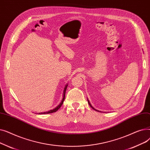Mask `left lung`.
<instances>
[{"instance_id": "1", "label": "left lung", "mask_w": 150, "mask_h": 150, "mask_svg": "<svg viewBox=\"0 0 150 150\" xmlns=\"http://www.w3.org/2000/svg\"><path fill=\"white\" fill-rule=\"evenodd\" d=\"M88 103H89V106H91V108H92V109H94V110H96V111H98V112H101V111H98V110H97V109H95V108H93V106H92V105H91V103H90V101H89V100H88Z\"/></svg>"}]
</instances>
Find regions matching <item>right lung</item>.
Instances as JSON below:
<instances>
[{"label": "right lung", "mask_w": 150, "mask_h": 150, "mask_svg": "<svg viewBox=\"0 0 150 150\" xmlns=\"http://www.w3.org/2000/svg\"><path fill=\"white\" fill-rule=\"evenodd\" d=\"M67 86H68V84H66V85L65 86V87L64 88V91H63V93H62V98L61 100V101L60 102V103L56 107L54 108V109H51L50 110V111H46V112H39L38 114H50V113H53V112H54L57 111L58 110L61 108V106H62L63 102H64V100L65 99V95H66V89H67Z\"/></svg>", "instance_id": "add662e5"}]
</instances>
